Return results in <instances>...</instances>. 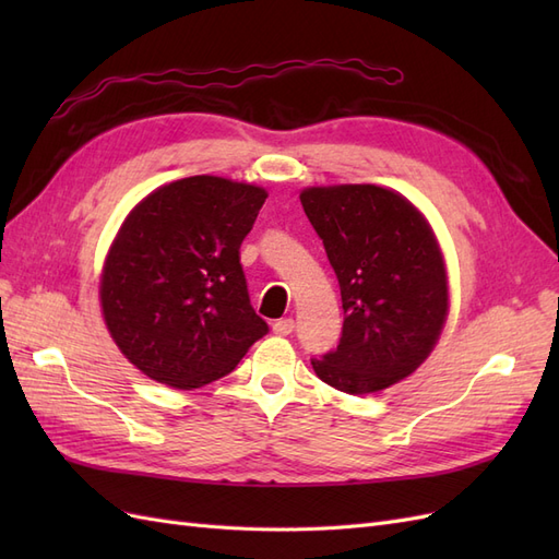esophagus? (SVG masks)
Masks as SVG:
<instances>
[{"label": "esophagus", "mask_w": 559, "mask_h": 559, "mask_svg": "<svg viewBox=\"0 0 559 559\" xmlns=\"http://www.w3.org/2000/svg\"><path fill=\"white\" fill-rule=\"evenodd\" d=\"M294 329H296L294 319H277L273 324V333H277V335H292Z\"/></svg>", "instance_id": "esophagus-1"}]
</instances>
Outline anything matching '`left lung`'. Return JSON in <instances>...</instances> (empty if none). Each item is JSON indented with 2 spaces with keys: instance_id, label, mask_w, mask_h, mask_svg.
<instances>
[{
  "instance_id": "1",
  "label": "left lung",
  "mask_w": 559,
  "mask_h": 559,
  "mask_svg": "<svg viewBox=\"0 0 559 559\" xmlns=\"http://www.w3.org/2000/svg\"><path fill=\"white\" fill-rule=\"evenodd\" d=\"M341 284L343 335L312 359L319 380L373 394L429 357L448 317V277L433 233L408 200L373 183L300 193Z\"/></svg>"
}]
</instances>
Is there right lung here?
Listing matches in <instances>:
<instances>
[{
  "instance_id": "1",
  "label": "right lung",
  "mask_w": 559,
  "mask_h": 559,
  "mask_svg": "<svg viewBox=\"0 0 559 559\" xmlns=\"http://www.w3.org/2000/svg\"><path fill=\"white\" fill-rule=\"evenodd\" d=\"M265 198L261 186L200 175L160 186L128 214L99 300L118 349L151 380L210 384L267 333L240 263Z\"/></svg>"
}]
</instances>
